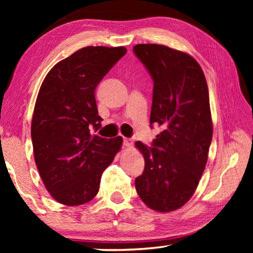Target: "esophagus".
<instances>
[{"instance_id": "34e87169", "label": "esophagus", "mask_w": 253, "mask_h": 253, "mask_svg": "<svg viewBox=\"0 0 253 253\" xmlns=\"http://www.w3.org/2000/svg\"><path fill=\"white\" fill-rule=\"evenodd\" d=\"M124 146L125 147H131L132 146V140L130 138H127V137H124Z\"/></svg>"}]
</instances>
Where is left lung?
I'll return each mask as SVG.
<instances>
[{
	"label": "left lung",
	"mask_w": 253,
	"mask_h": 253,
	"mask_svg": "<svg viewBox=\"0 0 253 253\" xmlns=\"http://www.w3.org/2000/svg\"><path fill=\"white\" fill-rule=\"evenodd\" d=\"M132 50L154 81L149 123L162 127L152 147L135 143L145 160L136 191L148 208L170 212L192 198L207 165L213 134L208 84L190 54L153 43Z\"/></svg>",
	"instance_id": "left-lung-1"
}]
</instances>
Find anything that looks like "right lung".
Instances as JSON below:
<instances>
[{"label": "right lung", "mask_w": 253, "mask_h": 253, "mask_svg": "<svg viewBox=\"0 0 253 253\" xmlns=\"http://www.w3.org/2000/svg\"><path fill=\"white\" fill-rule=\"evenodd\" d=\"M125 46H85L58 62L38 93L31 137L38 170L59 203L80 205L99 191L101 174L114 161L123 138L91 136L101 127L95 90Z\"/></svg>", "instance_id": "right-lung-1"}]
</instances>
